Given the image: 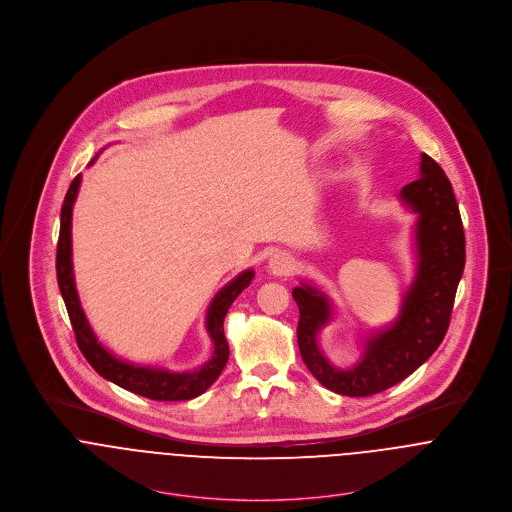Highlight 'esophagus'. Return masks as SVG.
<instances>
[{
	"instance_id": "34e87169",
	"label": "esophagus",
	"mask_w": 512,
	"mask_h": 512,
	"mask_svg": "<svg viewBox=\"0 0 512 512\" xmlns=\"http://www.w3.org/2000/svg\"><path fill=\"white\" fill-rule=\"evenodd\" d=\"M295 268V260L292 258V254L288 252H276L270 262H268V270L270 274L278 276V278H284V276H290Z\"/></svg>"
}]
</instances>
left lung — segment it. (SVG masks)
<instances>
[{
	"instance_id": "1",
	"label": "left lung",
	"mask_w": 512,
	"mask_h": 512,
	"mask_svg": "<svg viewBox=\"0 0 512 512\" xmlns=\"http://www.w3.org/2000/svg\"><path fill=\"white\" fill-rule=\"evenodd\" d=\"M400 199L418 215L416 278L404 293L396 321L366 339L357 365L337 368L317 345L319 331L333 317L329 297L309 284L293 288L301 359L325 388L343 396H372L398 384L434 355L449 327L465 268V234L451 183L438 163L422 153L420 177L402 187Z\"/></svg>"
}]
</instances>
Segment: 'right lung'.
<instances>
[{"label": "right lung", "instance_id": "obj_1", "mask_svg": "<svg viewBox=\"0 0 512 512\" xmlns=\"http://www.w3.org/2000/svg\"><path fill=\"white\" fill-rule=\"evenodd\" d=\"M94 161L96 157L90 161V165ZM80 179H82L80 175L74 177L65 195V203L61 209V232H59V244H57V282L71 317V325H73L74 337L80 353L86 357V361L100 376L118 384L124 390L146 396L149 400L177 402V400H191L203 394L219 378L222 368L228 361V343L222 327L224 317L232 301L242 293V290L250 286L254 278V270H246L240 276H236L232 282H228L209 305L207 331L215 345V351L207 365L189 372H171L167 368L132 365L128 361L114 357L108 349L102 347V343L96 339L94 331L90 329L74 286L71 224H73V205L78 195Z\"/></svg>", "mask_w": 512, "mask_h": 512}]
</instances>
